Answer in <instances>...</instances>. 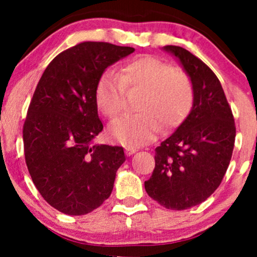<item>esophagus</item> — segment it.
<instances>
[{
	"label": "esophagus",
	"instance_id": "1",
	"mask_svg": "<svg viewBox=\"0 0 257 257\" xmlns=\"http://www.w3.org/2000/svg\"><path fill=\"white\" fill-rule=\"evenodd\" d=\"M138 150L135 149V147H125V153H126V156H132V155H134L135 152H137Z\"/></svg>",
	"mask_w": 257,
	"mask_h": 257
}]
</instances>
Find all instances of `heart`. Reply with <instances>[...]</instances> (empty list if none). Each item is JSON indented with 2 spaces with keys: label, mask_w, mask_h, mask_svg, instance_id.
Instances as JSON below:
<instances>
[{
  "label": "heart",
  "mask_w": 257,
  "mask_h": 257,
  "mask_svg": "<svg viewBox=\"0 0 257 257\" xmlns=\"http://www.w3.org/2000/svg\"><path fill=\"white\" fill-rule=\"evenodd\" d=\"M126 91H141L134 116H123L108 126V137L128 147L145 145L159 132V123L169 129L178 125L191 110L193 88L184 72L153 57L129 61L119 75L102 73L95 88V101L107 118L122 111Z\"/></svg>",
  "instance_id": "obj_1"
}]
</instances>
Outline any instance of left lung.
I'll list each match as a JSON object with an SVG mask.
<instances>
[{"label":"left lung","instance_id":"obj_1","mask_svg":"<svg viewBox=\"0 0 257 257\" xmlns=\"http://www.w3.org/2000/svg\"><path fill=\"white\" fill-rule=\"evenodd\" d=\"M191 79L193 104L186 119L155 150L156 167L145 181L151 198L164 208L198 205L219 187L231 161L234 118L216 75L192 53L163 47Z\"/></svg>","mask_w":257,"mask_h":257}]
</instances>
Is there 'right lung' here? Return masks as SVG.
<instances>
[{"label":"right lung","instance_id":"add662e5","mask_svg":"<svg viewBox=\"0 0 257 257\" xmlns=\"http://www.w3.org/2000/svg\"><path fill=\"white\" fill-rule=\"evenodd\" d=\"M134 51L79 43L53 59L38 82L23 129L25 161L38 192L61 213L85 215L110 197L125 155L93 144L104 128L95 88L108 66Z\"/></svg>","mask_w":257,"mask_h":257}]
</instances>
